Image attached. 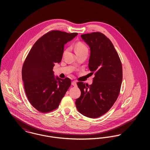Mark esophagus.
I'll return each mask as SVG.
<instances>
[{"label": "esophagus", "mask_w": 150, "mask_h": 150, "mask_svg": "<svg viewBox=\"0 0 150 150\" xmlns=\"http://www.w3.org/2000/svg\"><path fill=\"white\" fill-rule=\"evenodd\" d=\"M71 85L74 86H77V83H76V81H73L71 82Z\"/></svg>", "instance_id": "obj_1"}]
</instances>
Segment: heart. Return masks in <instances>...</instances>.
Wrapping results in <instances>:
<instances>
[{"instance_id":"b5f03b06","label":"heart","mask_w":150,"mask_h":150,"mask_svg":"<svg viewBox=\"0 0 150 150\" xmlns=\"http://www.w3.org/2000/svg\"><path fill=\"white\" fill-rule=\"evenodd\" d=\"M75 50L76 54L82 52H88V50L87 47L84 44L81 42H78L75 45Z\"/></svg>"}]
</instances>
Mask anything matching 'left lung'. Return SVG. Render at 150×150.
Instances as JSON below:
<instances>
[{
  "mask_svg": "<svg viewBox=\"0 0 150 150\" xmlns=\"http://www.w3.org/2000/svg\"><path fill=\"white\" fill-rule=\"evenodd\" d=\"M90 48L88 67L93 73L91 85L78 82L81 96L76 100L77 110L83 115L98 118L116 101L122 81V64L112 43L100 32L81 36Z\"/></svg>",
  "mask_w": 150,
  "mask_h": 150,
  "instance_id": "left-lung-1",
  "label": "left lung"
}]
</instances>
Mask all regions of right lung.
Masks as SVG:
<instances>
[{
  "label": "right lung",
  "mask_w": 150,
  "mask_h": 150,
  "mask_svg": "<svg viewBox=\"0 0 150 150\" xmlns=\"http://www.w3.org/2000/svg\"><path fill=\"white\" fill-rule=\"evenodd\" d=\"M77 33L52 30L43 35L30 50L22 69L25 91L30 104L42 112L58 108L71 85L69 78L55 77V64L61 62L65 44Z\"/></svg>",
  "instance_id": "add662e5"
}]
</instances>
